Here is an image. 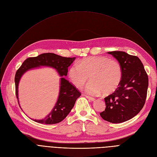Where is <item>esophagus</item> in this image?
Masks as SVG:
<instances>
[{
  "mask_svg": "<svg viewBox=\"0 0 157 157\" xmlns=\"http://www.w3.org/2000/svg\"><path fill=\"white\" fill-rule=\"evenodd\" d=\"M85 97L88 98V99H89V100H90V101H95V98H94V97H90V96H88V95H85Z\"/></svg>",
  "mask_w": 157,
  "mask_h": 157,
  "instance_id": "1",
  "label": "esophagus"
}]
</instances>
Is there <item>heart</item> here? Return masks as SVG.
Masks as SVG:
<instances>
[{"label":"heart","instance_id":"heart-1","mask_svg":"<svg viewBox=\"0 0 157 157\" xmlns=\"http://www.w3.org/2000/svg\"><path fill=\"white\" fill-rule=\"evenodd\" d=\"M123 71L120 62L106 56H90L72 64L68 70V76L72 83L80 88L88 80L86 87L92 95L109 94L120 86Z\"/></svg>","mask_w":157,"mask_h":157}]
</instances>
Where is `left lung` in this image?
I'll use <instances>...</instances> for the list:
<instances>
[{
  "instance_id": "1",
  "label": "left lung",
  "mask_w": 157,
  "mask_h": 157,
  "mask_svg": "<svg viewBox=\"0 0 157 157\" xmlns=\"http://www.w3.org/2000/svg\"><path fill=\"white\" fill-rule=\"evenodd\" d=\"M108 53L121 64L123 76L118 88L104 98L105 109L100 115L105 121L120 123L132 118L143 109L147 96L148 77L137 56L120 51Z\"/></svg>"
}]
</instances>
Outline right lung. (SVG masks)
I'll use <instances>...</instances> for the list:
<instances>
[{
	"label": "right lung",
	"mask_w": 157,
	"mask_h": 157,
	"mask_svg": "<svg viewBox=\"0 0 157 157\" xmlns=\"http://www.w3.org/2000/svg\"><path fill=\"white\" fill-rule=\"evenodd\" d=\"M75 59V57H63L52 53H43L36 57L28 58L24 61L15 74L16 95L18 101L19 81L26 71L40 66H48L55 69L60 76L62 77L67 75L68 67ZM80 95V92L75 86L63 77L61 78L59 96L54 108L44 119L34 120V121L39 123L50 125L62 121L69 114Z\"/></svg>",
	"instance_id": "1"
}]
</instances>
